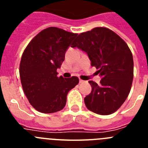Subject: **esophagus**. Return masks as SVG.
Listing matches in <instances>:
<instances>
[{
  "label": "esophagus",
  "mask_w": 148,
  "mask_h": 148,
  "mask_svg": "<svg viewBox=\"0 0 148 148\" xmlns=\"http://www.w3.org/2000/svg\"><path fill=\"white\" fill-rule=\"evenodd\" d=\"M84 80H82V79H81V78H79V83L82 84V83H84Z\"/></svg>",
  "instance_id": "34e87169"
}]
</instances>
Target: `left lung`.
Wrapping results in <instances>:
<instances>
[{
  "mask_svg": "<svg viewBox=\"0 0 148 148\" xmlns=\"http://www.w3.org/2000/svg\"><path fill=\"white\" fill-rule=\"evenodd\" d=\"M72 47L87 53L101 77L99 84L89 81L92 91L84 98L87 109L100 115L116 112L127 98L133 82V55L127 44L112 30L96 27L78 35Z\"/></svg>",
  "mask_w": 148,
  "mask_h": 148,
  "instance_id": "1",
  "label": "left lung"
}]
</instances>
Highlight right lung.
<instances>
[{"label": "right lung", "mask_w": 148, "mask_h": 148, "mask_svg": "<svg viewBox=\"0 0 148 148\" xmlns=\"http://www.w3.org/2000/svg\"><path fill=\"white\" fill-rule=\"evenodd\" d=\"M78 34L57 27L39 32L27 45L21 60V82L31 105L40 113H52L65 107L66 95L78 84L76 76L58 77L57 69Z\"/></svg>", "instance_id": "1"}]
</instances>
